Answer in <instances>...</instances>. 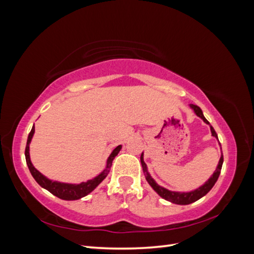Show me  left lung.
<instances>
[{
	"mask_svg": "<svg viewBox=\"0 0 254 254\" xmlns=\"http://www.w3.org/2000/svg\"><path fill=\"white\" fill-rule=\"evenodd\" d=\"M190 107L193 110V113L196 114L199 118H201L203 122H205L207 125L210 126V122L207 119H205L203 114H202V110L200 109V107H198L197 105H192V104L190 105ZM210 128H211L212 136H214V137L217 138V134L215 133L214 128L212 127V126H210ZM223 161H224V159H223V154H222V156L220 158L219 164H217L214 173L211 175V178L207 182H205L202 186H200L199 188H197V190H191V191L181 192V191L169 190H167V188L158 185L156 181L152 179L150 174L148 173V170H147L146 163L144 162V154H141V156H140V162H141V167H143V171H144L146 181L148 182V184L152 187V190H154L159 194V196L162 197L163 199H166V200H168V201L172 202V203H176V204H190V203L197 201V200H199L200 198H202L203 196H205V194H207L212 190V187L214 186L217 179H219L221 170H222V166H223Z\"/></svg>",
	"mask_w": 254,
	"mask_h": 254,
	"instance_id": "obj_1",
	"label": "left lung"
}]
</instances>
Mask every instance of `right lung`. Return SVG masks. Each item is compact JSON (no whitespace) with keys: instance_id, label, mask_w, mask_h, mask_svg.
<instances>
[{"instance_id":"1","label":"right lung","mask_w":254,"mask_h":254,"mask_svg":"<svg viewBox=\"0 0 254 254\" xmlns=\"http://www.w3.org/2000/svg\"><path fill=\"white\" fill-rule=\"evenodd\" d=\"M33 134H34V127H32L30 133L28 135L26 150H25L26 161H27L29 171H30L33 179L37 181V183L41 187L45 188L46 190H49L51 193L54 194V196L61 198L63 200H78L82 197H85L86 194H88L91 191L95 190L100 183L105 180L106 176L108 175L115 157L119 154V151L122 148L121 145L116 147L107 159V166H106V169L102 173H99L96 178L88 180L87 182H82L80 184H68V183H61V182L52 181L50 179H47L46 176H44L42 173H40L39 171L33 167V164L31 163V160H30V155H29V145H30Z\"/></svg>"}]
</instances>
